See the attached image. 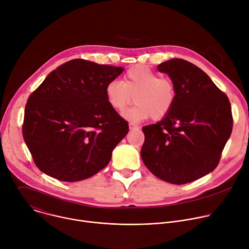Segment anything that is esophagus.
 <instances>
[{"label":"esophagus","mask_w":249,"mask_h":249,"mask_svg":"<svg viewBox=\"0 0 249 249\" xmlns=\"http://www.w3.org/2000/svg\"><path fill=\"white\" fill-rule=\"evenodd\" d=\"M128 127H129V129H135V128H138V125H136L135 124H132V123H129Z\"/></svg>","instance_id":"esophagus-1"}]
</instances>
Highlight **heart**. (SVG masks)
<instances>
[{
  "label": "heart",
  "mask_w": 249,
  "mask_h": 249,
  "mask_svg": "<svg viewBox=\"0 0 249 249\" xmlns=\"http://www.w3.org/2000/svg\"><path fill=\"white\" fill-rule=\"evenodd\" d=\"M177 86L170 78L144 66L132 67L124 75L123 82L111 80L106 86L108 105L116 110H124L135 98L136 106L126 110L127 120L139 123L148 118L160 120L170 112L177 101Z\"/></svg>",
  "instance_id": "obj_1"
}]
</instances>
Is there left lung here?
I'll return each instance as SVG.
<instances>
[{"instance_id":"1","label":"left lung","mask_w":249,"mask_h":249,"mask_svg":"<svg viewBox=\"0 0 249 249\" xmlns=\"http://www.w3.org/2000/svg\"><path fill=\"white\" fill-rule=\"evenodd\" d=\"M158 70L176 83L177 101L160 122L142 127L141 156L157 178L184 184L217 166L231 135V107L226 94L194 64L171 59Z\"/></svg>"}]
</instances>
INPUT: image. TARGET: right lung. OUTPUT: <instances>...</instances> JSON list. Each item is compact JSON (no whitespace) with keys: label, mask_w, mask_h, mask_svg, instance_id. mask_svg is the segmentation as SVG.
I'll use <instances>...</instances> for the list:
<instances>
[{"label":"right lung","mask_w":249,"mask_h":249,"mask_svg":"<svg viewBox=\"0 0 249 249\" xmlns=\"http://www.w3.org/2000/svg\"><path fill=\"white\" fill-rule=\"evenodd\" d=\"M122 67L83 59L49 73L29 97L23 137L34 162L44 174L79 181L98 174L128 132V124L107 103V84Z\"/></svg>","instance_id":"1"}]
</instances>
